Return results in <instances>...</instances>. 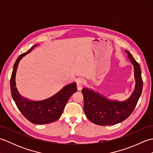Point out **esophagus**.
<instances>
[{
    "label": "esophagus",
    "instance_id": "esophagus-1",
    "mask_svg": "<svg viewBox=\"0 0 153 153\" xmlns=\"http://www.w3.org/2000/svg\"><path fill=\"white\" fill-rule=\"evenodd\" d=\"M86 82L85 79H83L82 78H79L78 80H77V89L78 90H81L82 88L83 87H84L85 85Z\"/></svg>",
    "mask_w": 153,
    "mask_h": 153
}]
</instances>
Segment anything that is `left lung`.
<instances>
[{
    "mask_svg": "<svg viewBox=\"0 0 153 153\" xmlns=\"http://www.w3.org/2000/svg\"><path fill=\"white\" fill-rule=\"evenodd\" d=\"M126 52L134 65L135 79V89L128 99L123 101L109 99L100 93L87 87L82 91L85 116L95 124L110 126L123 122L134 111L141 95L143 80L140 66L129 51L126 50Z\"/></svg>",
    "mask_w": 153,
    "mask_h": 153,
    "instance_id": "left-lung-1",
    "label": "left lung"
}]
</instances>
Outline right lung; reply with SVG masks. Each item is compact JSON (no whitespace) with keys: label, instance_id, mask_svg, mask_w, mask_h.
<instances>
[{"label":"right lung","instance_id":"right-lung-1","mask_svg":"<svg viewBox=\"0 0 153 153\" xmlns=\"http://www.w3.org/2000/svg\"><path fill=\"white\" fill-rule=\"evenodd\" d=\"M36 46L19 55L16 60L10 78V89L13 100L25 118L35 124H45L55 122L60 118L70 97L77 91V86L76 82L68 84L55 95L40 100H30L21 96L16 87V70L22 58Z\"/></svg>","mask_w":153,"mask_h":153}]
</instances>
